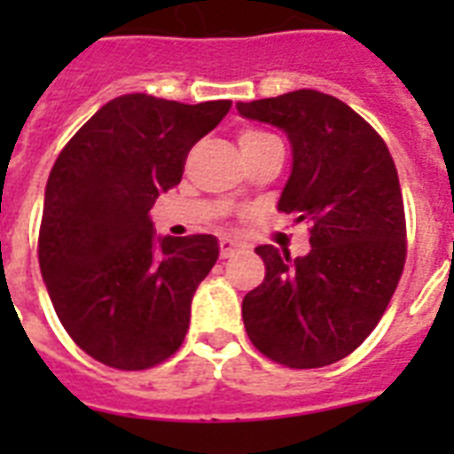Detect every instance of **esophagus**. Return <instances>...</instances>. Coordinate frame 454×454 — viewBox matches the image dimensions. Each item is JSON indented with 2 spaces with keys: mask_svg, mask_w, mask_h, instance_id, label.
Returning a JSON list of instances; mask_svg holds the SVG:
<instances>
[{
  "mask_svg": "<svg viewBox=\"0 0 454 454\" xmlns=\"http://www.w3.org/2000/svg\"><path fill=\"white\" fill-rule=\"evenodd\" d=\"M219 247H221V259H228V256H233L235 252H240L242 245L240 242L231 240V238H221Z\"/></svg>",
  "mask_w": 454,
  "mask_h": 454,
  "instance_id": "34e87169",
  "label": "esophagus"
}]
</instances>
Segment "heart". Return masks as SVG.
I'll use <instances>...</instances> for the list:
<instances>
[{
  "mask_svg": "<svg viewBox=\"0 0 454 454\" xmlns=\"http://www.w3.org/2000/svg\"><path fill=\"white\" fill-rule=\"evenodd\" d=\"M266 138H270V134H266V131H259V129L240 131V145L256 144V141H266ZM235 195H238V191H235Z\"/></svg>",
  "mask_w": 454,
  "mask_h": 454,
  "instance_id": "obj_1",
  "label": "heart"
}]
</instances>
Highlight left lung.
Wrapping results in <instances>:
<instances>
[{
  "label": "left lung",
  "mask_w": 454,
  "mask_h": 454,
  "mask_svg": "<svg viewBox=\"0 0 454 454\" xmlns=\"http://www.w3.org/2000/svg\"><path fill=\"white\" fill-rule=\"evenodd\" d=\"M238 113L287 134L292 174L278 209L310 223L306 256L256 247L266 278L242 299L245 330L280 365H332L380 323L405 266L394 157L356 110L316 89L238 103Z\"/></svg>",
  "instance_id": "1"
}]
</instances>
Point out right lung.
Masks as SVG:
<instances>
[{
    "label": "right lung",
    "mask_w": 454,
    "mask_h": 454,
    "mask_svg": "<svg viewBox=\"0 0 454 454\" xmlns=\"http://www.w3.org/2000/svg\"><path fill=\"white\" fill-rule=\"evenodd\" d=\"M228 110L231 101L117 96L53 164L39 269L60 325L103 365L148 370L184 344L192 294L219 259V240L157 238L151 207L181 184L188 151Z\"/></svg>",
    "instance_id": "obj_1"
}]
</instances>
